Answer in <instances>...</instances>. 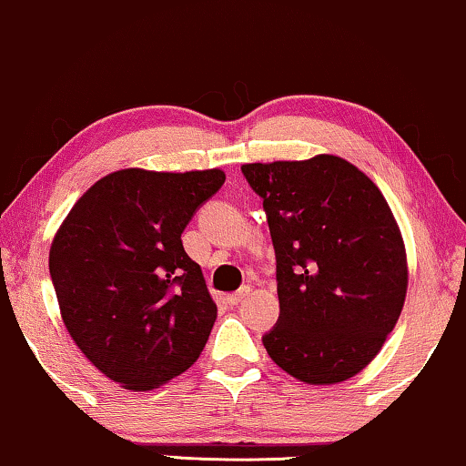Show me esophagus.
Segmentation results:
<instances>
[{"label":"esophagus","instance_id":"esophagus-1","mask_svg":"<svg viewBox=\"0 0 466 466\" xmlns=\"http://www.w3.org/2000/svg\"><path fill=\"white\" fill-rule=\"evenodd\" d=\"M248 293H251V287H242V289H238L236 293H230V296H228L226 299H228V304L236 306V304H240V301L245 299Z\"/></svg>","mask_w":466,"mask_h":466}]
</instances>
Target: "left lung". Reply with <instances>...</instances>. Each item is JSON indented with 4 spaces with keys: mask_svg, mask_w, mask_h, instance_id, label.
I'll use <instances>...</instances> for the list:
<instances>
[{
    "mask_svg": "<svg viewBox=\"0 0 466 466\" xmlns=\"http://www.w3.org/2000/svg\"><path fill=\"white\" fill-rule=\"evenodd\" d=\"M264 198L277 251L279 325L268 355L299 382H344L395 329L408 293V255L376 183L349 160L242 165Z\"/></svg>",
    "mask_w": 466,
    "mask_h": 466,
    "instance_id": "1",
    "label": "left lung"
}]
</instances>
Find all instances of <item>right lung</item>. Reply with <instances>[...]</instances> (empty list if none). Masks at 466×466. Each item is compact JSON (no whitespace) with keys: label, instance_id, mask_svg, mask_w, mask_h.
I'll return each instance as SVG.
<instances>
[{"label":"right lung","instance_id":"1","mask_svg":"<svg viewBox=\"0 0 466 466\" xmlns=\"http://www.w3.org/2000/svg\"><path fill=\"white\" fill-rule=\"evenodd\" d=\"M221 168H122L80 196L50 247V277L69 336L128 390H152L194 365L218 319L200 266L183 248Z\"/></svg>","mask_w":466,"mask_h":466}]
</instances>
